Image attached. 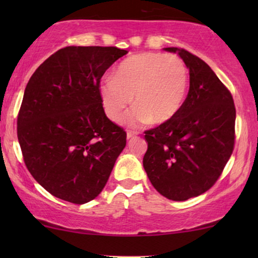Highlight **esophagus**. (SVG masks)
<instances>
[{
  "label": "esophagus",
  "instance_id": "1",
  "mask_svg": "<svg viewBox=\"0 0 258 258\" xmlns=\"http://www.w3.org/2000/svg\"><path fill=\"white\" fill-rule=\"evenodd\" d=\"M137 135V133H135V132H126V139L128 140H130V139H133V137H135Z\"/></svg>",
  "mask_w": 258,
  "mask_h": 258
}]
</instances>
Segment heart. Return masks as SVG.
I'll use <instances>...</instances> for the list:
<instances>
[{
  "label": "heart",
  "instance_id": "b5f03b06",
  "mask_svg": "<svg viewBox=\"0 0 258 258\" xmlns=\"http://www.w3.org/2000/svg\"><path fill=\"white\" fill-rule=\"evenodd\" d=\"M188 82V69L178 56L142 52L119 63L112 77L101 81L98 91L105 115L112 121L133 102L135 107L123 118L125 124H163L181 110Z\"/></svg>",
  "mask_w": 258,
  "mask_h": 258
}]
</instances>
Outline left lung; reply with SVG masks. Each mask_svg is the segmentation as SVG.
<instances>
[{
    "mask_svg": "<svg viewBox=\"0 0 258 258\" xmlns=\"http://www.w3.org/2000/svg\"><path fill=\"white\" fill-rule=\"evenodd\" d=\"M164 50L185 63L189 93L174 118L146 132L143 167L161 195L185 201L209 190L223 171L234 150L236 109L206 62L181 48Z\"/></svg>",
    "mask_w": 258,
    "mask_h": 258,
    "instance_id": "left-lung-1",
    "label": "left lung"
}]
</instances>
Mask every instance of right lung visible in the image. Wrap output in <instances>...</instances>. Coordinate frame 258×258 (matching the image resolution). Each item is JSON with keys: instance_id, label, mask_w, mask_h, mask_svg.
Returning <instances> with one entry per match:
<instances>
[{"instance_id": "1", "label": "right lung", "mask_w": 258, "mask_h": 258, "mask_svg": "<svg viewBox=\"0 0 258 258\" xmlns=\"http://www.w3.org/2000/svg\"><path fill=\"white\" fill-rule=\"evenodd\" d=\"M128 51L66 47L30 77L17 116V137L33 177L51 195L84 204L103 190L126 134L105 116L101 77Z\"/></svg>"}]
</instances>
